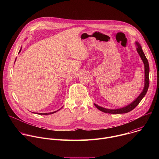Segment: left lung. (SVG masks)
I'll return each instance as SVG.
<instances>
[{"instance_id": "obj_1", "label": "left lung", "mask_w": 159, "mask_h": 159, "mask_svg": "<svg viewBox=\"0 0 159 159\" xmlns=\"http://www.w3.org/2000/svg\"><path fill=\"white\" fill-rule=\"evenodd\" d=\"M136 43H137V52H138L139 54L140 55L142 60H143L144 65H145V87H144L143 91L142 92L140 95L137 99H136L132 103H131L130 104L128 105L126 107H122L120 109H106V108L100 107V106H98L97 104H94L95 106L99 110H100L104 112H106V113H109V114H123V113H127L137 107V106L140 103V102L142 101L143 98L145 96L147 90H148V86H149V65H148V60L147 59V58L142 49V47H140V45L137 42H136Z\"/></svg>"}]
</instances>
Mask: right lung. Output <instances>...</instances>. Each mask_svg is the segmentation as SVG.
<instances>
[{"mask_svg": "<svg viewBox=\"0 0 159 159\" xmlns=\"http://www.w3.org/2000/svg\"><path fill=\"white\" fill-rule=\"evenodd\" d=\"M21 51V49L20 50V51H19V52ZM60 110V109H59ZM58 110H57V111H54V112H47V113H36V114H38V115H51V114H53V113H55V112H56L57 111H58Z\"/></svg>", "mask_w": 159, "mask_h": 159, "instance_id": "add662e5", "label": "right lung"}]
</instances>
